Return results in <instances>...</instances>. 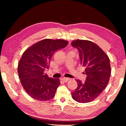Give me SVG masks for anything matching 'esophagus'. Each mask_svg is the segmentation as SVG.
<instances>
[{"instance_id": "obj_1", "label": "esophagus", "mask_w": 126, "mask_h": 126, "mask_svg": "<svg viewBox=\"0 0 126 126\" xmlns=\"http://www.w3.org/2000/svg\"><path fill=\"white\" fill-rule=\"evenodd\" d=\"M61 80L64 82H68L70 80V78H63L61 79Z\"/></svg>"}]
</instances>
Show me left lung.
I'll use <instances>...</instances> for the list:
<instances>
[{"label": "left lung", "mask_w": 126, "mask_h": 126, "mask_svg": "<svg viewBox=\"0 0 126 126\" xmlns=\"http://www.w3.org/2000/svg\"><path fill=\"white\" fill-rule=\"evenodd\" d=\"M78 49L80 64L85 67L86 80L77 79L78 86L71 93L73 99L80 103L93 101L106 88L111 76L108 56L99 46L88 40H77L71 43Z\"/></svg>", "instance_id": "1"}]
</instances>
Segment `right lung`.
Segmentation results:
<instances>
[{"label": "right lung", "mask_w": 126, "mask_h": 126, "mask_svg": "<svg viewBox=\"0 0 126 126\" xmlns=\"http://www.w3.org/2000/svg\"><path fill=\"white\" fill-rule=\"evenodd\" d=\"M68 44L65 40L44 39L30 47L22 54L17 72L21 83L29 96L38 101H47L55 95L60 80L45 74L54 52Z\"/></svg>", "instance_id": "right-lung-1"}]
</instances>
